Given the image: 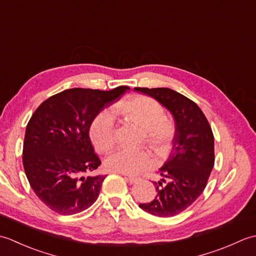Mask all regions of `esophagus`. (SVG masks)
Instances as JSON below:
<instances>
[{
	"instance_id": "34e87169",
	"label": "esophagus",
	"mask_w": 256,
	"mask_h": 256,
	"mask_svg": "<svg viewBox=\"0 0 256 256\" xmlns=\"http://www.w3.org/2000/svg\"><path fill=\"white\" fill-rule=\"evenodd\" d=\"M124 177H125V179H126L128 182H131V184H134V182H136L138 180V178H134V177L128 176V175H124Z\"/></svg>"
}]
</instances>
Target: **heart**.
<instances>
[{
	"instance_id": "b5f03b06",
	"label": "heart",
	"mask_w": 256,
	"mask_h": 256,
	"mask_svg": "<svg viewBox=\"0 0 256 256\" xmlns=\"http://www.w3.org/2000/svg\"><path fill=\"white\" fill-rule=\"evenodd\" d=\"M114 112L131 121L144 131V142L155 153L165 157L170 153L175 140L176 128L165 118L162 108L148 96H133L114 106ZM90 138L96 148L106 152L116 143V121L111 111L98 114L90 125ZM154 165L150 154L145 150L120 148L106 157V167L110 172L125 175H138Z\"/></svg>"
}]
</instances>
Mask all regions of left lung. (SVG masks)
<instances>
[{"instance_id": "left-lung-1", "label": "left lung", "mask_w": 256, "mask_h": 256, "mask_svg": "<svg viewBox=\"0 0 256 256\" xmlns=\"http://www.w3.org/2000/svg\"><path fill=\"white\" fill-rule=\"evenodd\" d=\"M154 98L172 113L176 135L168 160L160 168L162 177L157 194L140 208L157 216H172L192 206L206 188L214 165V138L200 108L179 92L168 88H134ZM168 179L166 183L164 180ZM162 182L166 184L162 186Z\"/></svg>"}]
</instances>
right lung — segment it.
<instances>
[{
  "label": "right lung",
  "instance_id": "1",
  "mask_svg": "<svg viewBox=\"0 0 256 256\" xmlns=\"http://www.w3.org/2000/svg\"><path fill=\"white\" fill-rule=\"evenodd\" d=\"M130 88L110 91L74 88L48 98L26 126L23 165L36 196L62 216L88 209L99 197L104 175L90 176L101 162L89 136L90 125Z\"/></svg>",
  "mask_w": 256,
  "mask_h": 256
}]
</instances>
